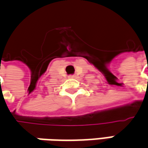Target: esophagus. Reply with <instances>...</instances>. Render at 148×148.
Segmentation results:
<instances>
[{
    "mask_svg": "<svg viewBox=\"0 0 148 148\" xmlns=\"http://www.w3.org/2000/svg\"><path fill=\"white\" fill-rule=\"evenodd\" d=\"M74 77H75V75H69V79H74Z\"/></svg>",
    "mask_w": 148,
    "mask_h": 148,
    "instance_id": "esophagus-1",
    "label": "esophagus"
}]
</instances>
